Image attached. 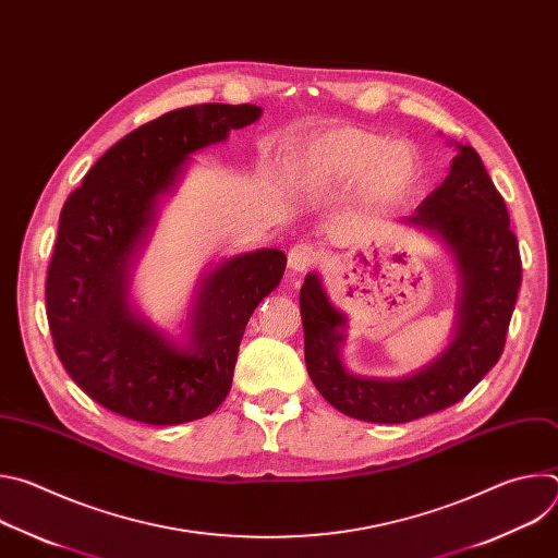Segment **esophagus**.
<instances>
[{
	"mask_svg": "<svg viewBox=\"0 0 558 558\" xmlns=\"http://www.w3.org/2000/svg\"><path fill=\"white\" fill-rule=\"evenodd\" d=\"M317 260H320V250H315L313 245H306V243H300L289 252V267L295 274H304L313 269Z\"/></svg>",
	"mask_w": 558,
	"mask_h": 558,
	"instance_id": "34e87169",
	"label": "esophagus"
}]
</instances>
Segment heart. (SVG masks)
<instances>
[{
  "label": "heart",
  "mask_w": 558,
  "mask_h": 558,
  "mask_svg": "<svg viewBox=\"0 0 558 558\" xmlns=\"http://www.w3.org/2000/svg\"><path fill=\"white\" fill-rule=\"evenodd\" d=\"M293 172L304 190L323 192L360 179L366 192L388 198L417 181L420 163L407 143H388L375 132L340 125L304 143Z\"/></svg>",
  "instance_id": "obj_1"
}]
</instances>
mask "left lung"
<instances>
[{
    "label": "left lung",
    "mask_w": 558,
    "mask_h": 558,
    "mask_svg": "<svg viewBox=\"0 0 558 558\" xmlns=\"http://www.w3.org/2000/svg\"><path fill=\"white\" fill-rule=\"evenodd\" d=\"M457 147L446 181L407 218L409 225L441 238L461 280L457 331L435 362L400 379L351 375L340 362L347 317L333 308L315 274H308L300 289L308 377L325 400L349 417L404 424L444 411L463 400L504 353L521 287L519 243L504 196L480 154L470 145Z\"/></svg>",
    "instance_id": "8db88e82"
}]
</instances>
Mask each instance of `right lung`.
Listing matches in <instances>:
<instances>
[{
	"mask_svg": "<svg viewBox=\"0 0 558 558\" xmlns=\"http://www.w3.org/2000/svg\"><path fill=\"white\" fill-rule=\"evenodd\" d=\"M260 114L252 104L172 110L114 143L68 196L46 278V315L63 368L104 409L172 426L225 402L245 327L278 287L287 256L241 254L203 278L185 347L130 311L128 276L158 198L177 185L190 154Z\"/></svg>",
	"mask_w": 558,
	"mask_h": 558,
	"instance_id": "add662e5",
	"label": "right lung"
}]
</instances>
